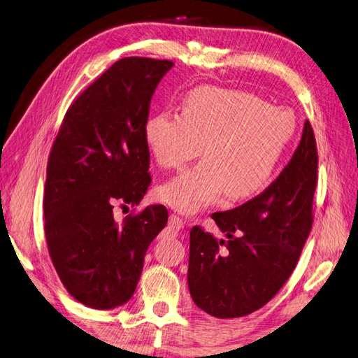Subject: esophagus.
Here are the masks:
<instances>
[{
  "instance_id": "1",
  "label": "esophagus",
  "mask_w": 358,
  "mask_h": 358,
  "mask_svg": "<svg viewBox=\"0 0 358 358\" xmlns=\"http://www.w3.org/2000/svg\"><path fill=\"white\" fill-rule=\"evenodd\" d=\"M169 225H170V229L179 231V230H182V229L185 227V221H182L180 217L176 216V215H171L170 220H169Z\"/></svg>"
}]
</instances>
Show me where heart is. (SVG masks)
Wrapping results in <instances>:
<instances>
[{
  "label": "heart",
  "mask_w": 358,
  "mask_h": 358,
  "mask_svg": "<svg viewBox=\"0 0 358 358\" xmlns=\"http://www.w3.org/2000/svg\"><path fill=\"white\" fill-rule=\"evenodd\" d=\"M296 133L294 111L268 105L250 92L199 86L180 103V114L157 113L147 119L143 136L162 169H180L206 159L159 188V198L184 215L216 202L259 194L286 155Z\"/></svg>",
  "instance_id": "1"
}]
</instances>
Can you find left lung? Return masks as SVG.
<instances>
[{"mask_svg": "<svg viewBox=\"0 0 358 358\" xmlns=\"http://www.w3.org/2000/svg\"><path fill=\"white\" fill-rule=\"evenodd\" d=\"M318 155L306 120L286 169L257 198L211 215L225 239L189 231L188 289L194 304L216 318L261 309L294 272L312 229Z\"/></svg>", "mask_w": 358, "mask_h": 358, "instance_id": "1", "label": "left lung"}]
</instances>
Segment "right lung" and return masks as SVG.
Segmentation results:
<instances>
[{
  "label": "right lung",
  "instance_id": "add662e5",
  "mask_svg": "<svg viewBox=\"0 0 358 358\" xmlns=\"http://www.w3.org/2000/svg\"><path fill=\"white\" fill-rule=\"evenodd\" d=\"M173 62H115L68 109L48 160L45 233L63 286L92 309L129 301L145 253L169 221L150 206L123 222L115 206H137L151 184L143 125L151 97Z\"/></svg>",
  "mask_w": 358,
  "mask_h": 358
}]
</instances>
